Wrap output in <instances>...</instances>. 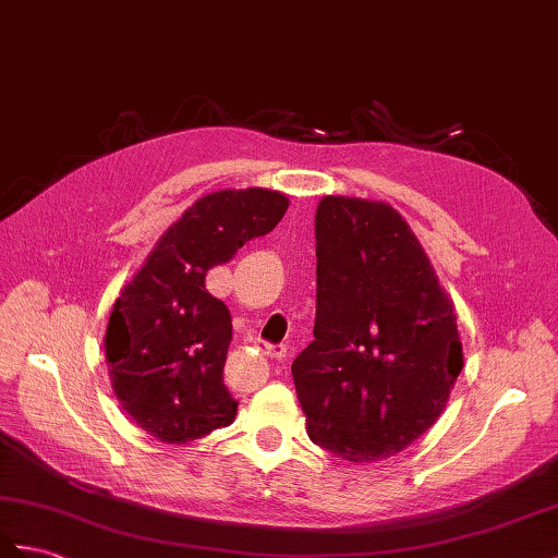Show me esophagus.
I'll return each mask as SVG.
<instances>
[{
    "mask_svg": "<svg viewBox=\"0 0 558 558\" xmlns=\"http://www.w3.org/2000/svg\"><path fill=\"white\" fill-rule=\"evenodd\" d=\"M265 355L271 360H283L287 357V348L283 345H265Z\"/></svg>",
    "mask_w": 558,
    "mask_h": 558,
    "instance_id": "esophagus-1",
    "label": "esophagus"
}]
</instances>
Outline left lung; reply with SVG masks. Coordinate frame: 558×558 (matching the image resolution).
Masks as SVG:
<instances>
[{
    "mask_svg": "<svg viewBox=\"0 0 558 558\" xmlns=\"http://www.w3.org/2000/svg\"><path fill=\"white\" fill-rule=\"evenodd\" d=\"M315 341L291 364L310 440L369 464L436 424L464 366L452 301L381 201L324 196Z\"/></svg>",
    "mask_w": 558,
    "mask_h": 558,
    "instance_id": "left-lung-1",
    "label": "left lung"
}]
</instances>
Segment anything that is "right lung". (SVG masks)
<instances>
[{
	"instance_id": "1",
	"label": "right lung",
	"mask_w": 558,
	"mask_h": 558,
	"mask_svg": "<svg viewBox=\"0 0 558 558\" xmlns=\"http://www.w3.org/2000/svg\"><path fill=\"white\" fill-rule=\"evenodd\" d=\"M287 208V196L257 186L203 196L120 291L104 338L108 374L122 410L154 438L192 442L234 421L239 402L222 378L232 315L206 275Z\"/></svg>"
}]
</instances>
